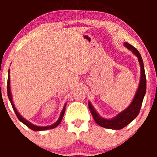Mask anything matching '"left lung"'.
Segmentation results:
<instances>
[{"instance_id": "obj_1", "label": "left lung", "mask_w": 157, "mask_h": 157, "mask_svg": "<svg viewBox=\"0 0 157 157\" xmlns=\"http://www.w3.org/2000/svg\"><path fill=\"white\" fill-rule=\"evenodd\" d=\"M124 45L129 50H131V52L138 57L139 63H140V68H141V77H140V85H139L138 89L131 105L123 111L117 115L114 118L107 120V119L102 118L97 113L90 102H89L90 111H91L94 120L97 122V125L105 128L113 129V130H120V129L123 128L137 117L140 113V109H141L145 92H146V77H145V68H144L143 61H142L141 55L138 50L133 46H131V44H129L128 43H124Z\"/></svg>"}]
</instances>
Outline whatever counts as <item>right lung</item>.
Wrapping results in <instances>:
<instances>
[{
	"mask_svg": "<svg viewBox=\"0 0 157 157\" xmlns=\"http://www.w3.org/2000/svg\"><path fill=\"white\" fill-rule=\"evenodd\" d=\"M7 94H8V97L9 99H10V102L11 104H12V108H13L14 111H15V114L16 116H17V117L18 118V120H20L21 122H22L24 125H26L27 127L29 128L30 129H32V130L35 131H45V130H48V129H52L54 128L57 127V125H59V124L61 122V120H62L63 117L64 116V113H65V110H66V105H64L63 107V109L62 112H61V114L60 116V118L58 119V120H57V122H55V124H53V125H49V126H44V127H40V126H37V125H33V124H32L31 122H29L28 120H25L24 118L22 117L21 116V114L17 112V109H15V106L14 105L13 102H12V94H11V90H10V70H9V75H8V80H7Z\"/></svg>",
	"mask_w": 157,
	"mask_h": 157,
	"instance_id": "1",
	"label": "right lung"
}]
</instances>
